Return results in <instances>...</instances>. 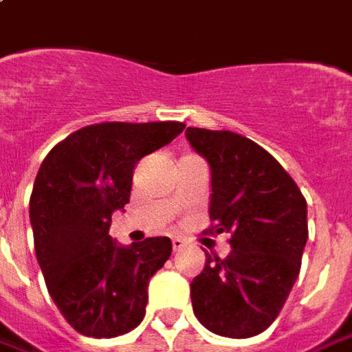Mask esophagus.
I'll return each instance as SVG.
<instances>
[{
    "label": "esophagus",
    "instance_id": "34e87169",
    "mask_svg": "<svg viewBox=\"0 0 352 352\" xmlns=\"http://www.w3.org/2000/svg\"><path fill=\"white\" fill-rule=\"evenodd\" d=\"M184 246H186V242H184L182 238H172V248H174V252H180Z\"/></svg>",
    "mask_w": 352,
    "mask_h": 352
}]
</instances>
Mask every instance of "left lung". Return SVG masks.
Segmentation results:
<instances>
[{
	"label": "left lung",
	"instance_id": "obj_1",
	"mask_svg": "<svg viewBox=\"0 0 352 352\" xmlns=\"http://www.w3.org/2000/svg\"><path fill=\"white\" fill-rule=\"evenodd\" d=\"M186 138L211 166V226L228 232L226 258L205 254L192 280L193 314L217 336L265 331L300 273L308 211L300 188L275 157L234 131L188 127Z\"/></svg>",
	"mask_w": 352,
	"mask_h": 352
}]
</instances>
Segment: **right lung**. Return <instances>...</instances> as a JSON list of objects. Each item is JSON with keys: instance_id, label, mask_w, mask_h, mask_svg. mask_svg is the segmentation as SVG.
Segmentation results:
<instances>
[{"instance_id": "obj_1", "label": "right lung", "mask_w": 352, "mask_h": 352, "mask_svg": "<svg viewBox=\"0 0 352 352\" xmlns=\"http://www.w3.org/2000/svg\"><path fill=\"white\" fill-rule=\"evenodd\" d=\"M182 122H102L60 141L40 164L30 193L34 250L50 296L75 331L110 339L145 316L148 279L170 258V238L129 248L108 234L129 204L133 168L178 138Z\"/></svg>"}]
</instances>
